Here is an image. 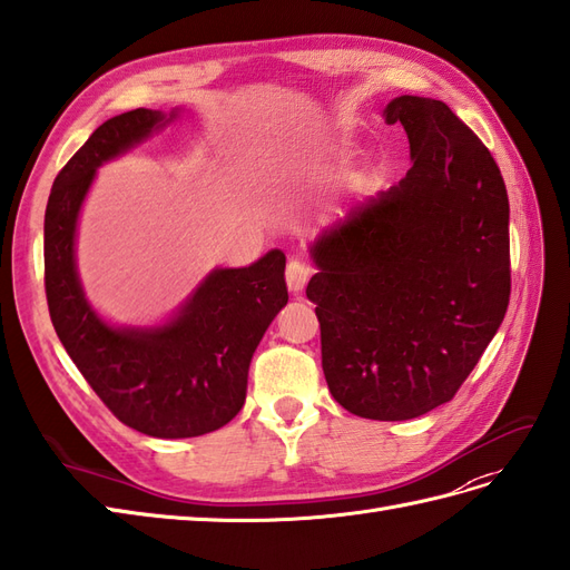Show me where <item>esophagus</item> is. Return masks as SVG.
Returning a JSON list of instances; mask_svg holds the SVG:
<instances>
[{
    "label": "esophagus",
    "instance_id": "34e87169",
    "mask_svg": "<svg viewBox=\"0 0 570 570\" xmlns=\"http://www.w3.org/2000/svg\"><path fill=\"white\" fill-rule=\"evenodd\" d=\"M311 276H313V269L301 259H291L286 265V286L291 294H301Z\"/></svg>",
    "mask_w": 570,
    "mask_h": 570
}]
</instances>
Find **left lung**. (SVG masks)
Masks as SVG:
<instances>
[{"label": "left lung", "mask_w": 570, "mask_h": 570, "mask_svg": "<svg viewBox=\"0 0 570 570\" xmlns=\"http://www.w3.org/2000/svg\"><path fill=\"white\" fill-rule=\"evenodd\" d=\"M412 168L308 247L325 381L346 412L406 421L455 397L510 298L508 193L493 156L443 100L383 110Z\"/></svg>", "instance_id": "obj_1"}]
</instances>
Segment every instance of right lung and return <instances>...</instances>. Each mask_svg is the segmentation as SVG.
I'll return each mask as SVG.
<instances>
[{"mask_svg":"<svg viewBox=\"0 0 570 570\" xmlns=\"http://www.w3.org/2000/svg\"><path fill=\"white\" fill-rule=\"evenodd\" d=\"M175 118L178 108H137L106 120L57 175L46 209V294L57 337L108 410L154 438L212 433L243 410L255 348L288 301L282 250L250 267L212 269L160 325H110L86 298L77 226L96 170Z\"/></svg>","mask_w":570,"mask_h":570,"instance_id":"add662e5","label":"right lung"}]
</instances>
